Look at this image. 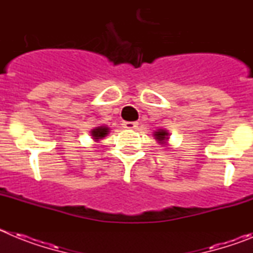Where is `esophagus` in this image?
I'll use <instances>...</instances> for the list:
<instances>
[{
	"label": "esophagus",
	"instance_id": "34e87169",
	"mask_svg": "<svg viewBox=\"0 0 253 253\" xmlns=\"http://www.w3.org/2000/svg\"><path fill=\"white\" fill-rule=\"evenodd\" d=\"M123 126H124L125 129H135L138 126V123L135 122H124L123 123Z\"/></svg>",
	"mask_w": 253,
	"mask_h": 253
}]
</instances>
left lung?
<instances>
[{
    "mask_svg": "<svg viewBox=\"0 0 253 253\" xmlns=\"http://www.w3.org/2000/svg\"><path fill=\"white\" fill-rule=\"evenodd\" d=\"M154 139L157 140L160 144H166L167 140H169V131L166 129H158V130L154 131Z\"/></svg>",
    "mask_w": 253,
    "mask_h": 253,
    "instance_id": "8db88e82",
    "label": "left lung"
}]
</instances>
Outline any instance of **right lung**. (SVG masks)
<instances>
[{"label":"right lung","mask_w":253,"mask_h":253,"mask_svg":"<svg viewBox=\"0 0 253 253\" xmlns=\"http://www.w3.org/2000/svg\"><path fill=\"white\" fill-rule=\"evenodd\" d=\"M109 131H110V129L102 125V126H96V128H93L92 130H91V135H92V139L95 140V142H99L100 139L106 137L107 134H109Z\"/></svg>","instance_id":"obj_1"}]
</instances>
